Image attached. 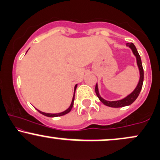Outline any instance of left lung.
<instances>
[{
  "instance_id": "1",
  "label": "left lung",
  "mask_w": 160,
  "mask_h": 160,
  "mask_svg": "<svg viewBox=\"0 0 160 160\" xmlns=\"http://www.w3.org/2000/svg\"><path fill=\"white\" fill-rule=\"evenodd\" d=\"M126 46H128V47L131 48L132 50L135 55V57H136L137 59V65L138 66L139 71H140V80H139L138 83L136 86V88L132 92L131 94H129L128 96H126V98L123 99H121V100L119 101H113V102H110V101H106L104 100V98H102V97L100 96L98 92V85H95V93H96L97 96L99 98V100L102 102L104 104H105L106 106H108V107L111 108H122L125 107V106L130 105L131 104H132L136 98H138L139 94H140V92L141 90V88H142L143 86V81H144V69H143L142 67V63H141V59L139 53L138 52V50L135 47V46L132 43H126Z\"/></svg>"
}]
</instances>
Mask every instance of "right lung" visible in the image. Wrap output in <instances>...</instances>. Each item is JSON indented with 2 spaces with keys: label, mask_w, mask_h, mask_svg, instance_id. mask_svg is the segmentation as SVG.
Returning a JSON list of instances; mask_svg holds the SVG:
<instances>
[{
  "label": "right lung",
  "mask_w": 160,
  "mask_h": 160,
  "mask_svg": "<svg viewBox=\"0 0 160 160\" xmlns=\"http://www.w3.org/2000/svg\"><path fill=\"white\" fill-rule=\"evenodd\" d=\"M77 86H78V85L75 86V87H74V93H75V90H76ZM74 96H73L72 102H71V105H70V107H69L68 108V109L66 110V111H63V112H62V113H44V112L40 111L39 110H38V109H37V110H38V112H40V113H42V114L44 115V116H47V117H60V116H63V115H65V114H67L68 113H69V112L71 111V109H72L73 105H74Z\"/></svg>",
  "instance_id": "right-lung-1"
}]
</instances>
